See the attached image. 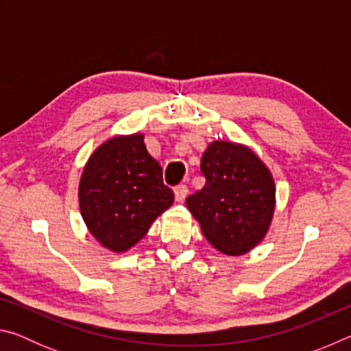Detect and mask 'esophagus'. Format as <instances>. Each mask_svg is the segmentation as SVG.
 <instances>
[{"mask_svg": "<svg viewBox=\"0 0 351 351\" xmlns=\"http://www.w3.org/2000/svg\"><path fill=\"white\" fill-rule=\"evenodd\" d=\"M187 193H189V189L187 186H184V184H180V186L175 187V198L178 203H182V201L186 199Z\"/></svg>", "mask_w": 351, "mask_h": 351, "instance_id": "1", "label": "esophagus"}]
</instances>
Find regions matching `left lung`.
<instances>
[{
    "instance_id": "left-lung-1",
    "label": "left lung",
    "mask_w": 351,
    "mask_h": 351,
    "mask_svg": "<svg viewBox=\"0 0 351 351\" xmlns=\"http://www.w3.org/2000/svg\"><path fill=\"white\" fill-rule=\"evenodd\" d=\"M204 187L186 199L210 245L243 255L265 239L276 209L271 171L251 148L213 141L201 158Z\"/></svg>"
}]
</instances>
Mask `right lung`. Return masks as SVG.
Here are the masks:
<instances>
[{
	"label": "right lung",
	"instance_id": "1",
	"mask_svg": "<svg viewBox=\"0 0 351 351\" xmlns=\"http://www.w3.org/2000/svg\"><path fill=\"white\" fill-rule=\"evenodd\" d=\"M173 199V190L164 184L161 165L147 152L141 133L114 136L97 147L79 184L83 221L112 252H125L144 239Z\"/></svg>",
	"mask_w": 351,
	"mask_h": 351
}]
</instances>
